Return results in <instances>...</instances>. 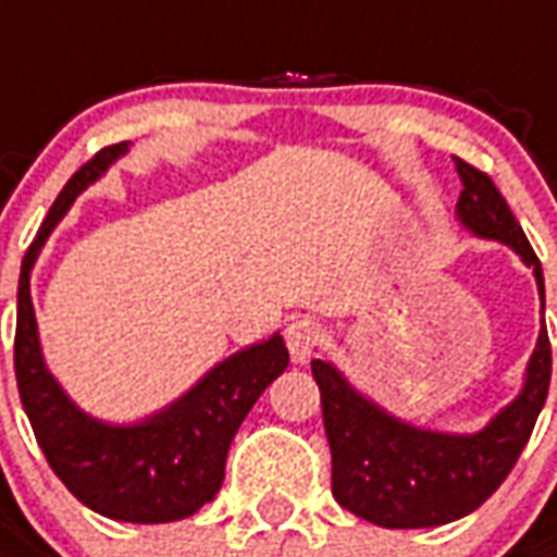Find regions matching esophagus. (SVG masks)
<instances>
[{
    "label": "esophagus",
    "instance_id": "34e87169",
    "mask_svg": "<svg viewBox=\"0 0 557 557\" xmlns=\"http://www.w3.org/2000/svg\"><path fill=\"white\" fill-rule=\"evenodd\" d=\"M319 343H322V325L313 322V319H295L286 327V346H289V355L295 363L310 361L313 351L319 349Z\"/></svg>",
    "mask_w": 557,
    "mask_h": 557
}]
</instances>
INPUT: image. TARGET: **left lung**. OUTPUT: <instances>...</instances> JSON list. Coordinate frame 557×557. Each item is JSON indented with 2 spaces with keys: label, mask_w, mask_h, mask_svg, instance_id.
<instances>
[{
  "label": "left lung",
  "mask_w": 557,
  "mask_h": 557,
  "mask_svg": "<svg viewBox=\"0 0 557 557\" xmlns=\"http://www.w3.org/2000/svg\"><path fill=\"white\" fill-rule=\"evenodd\" d=\"M456 172L462 178L459 226L510 247L534 271L546 307L540 259L498 187L466 160L456 158ZM313 379L322 391L331 490L339 507L382 528H435L478 510L510 474L549 394L552 346L540 325L522 391L478 432L414 426L361 394L331 361H313Z\"/></svg>",
  "instance_id": "1"
}]
</instances>
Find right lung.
<instances>
[{
	"instance_id": "obj_1",
	"label": "right lung",
	"mask_w": 557,
	"mask_h": 557,
	"mask_svg": "<svg viewBox=\"0 0 557 557\" xmlns=\"http://www.w3.org/2000/svg\"><path fill=\"white\" fill-rule=\"evenodd\" d=\"M127 148L131 143L101 148L71 175L23 256L14 373L35 438L71 495L115 522L154 525L187 519L218 495L232 438L262 391L289 367V351L280 334L244 346L214 363L170 406L134 423L91 418L67 397L44 361L32 307V268L74 199L125 158Z\"/></svg>"
}]
</instances>
